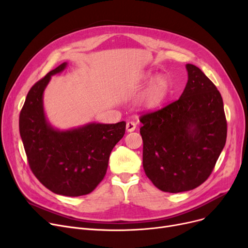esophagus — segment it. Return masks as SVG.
<instances>
[{
  "instance_id": "34e87169",
  "label": "esophagus",
  "mask_w": 248,
  "mask_h": 248,
  "mask_svg": "<svg viewBox=\"0 0 248 248\" xmlns=\"http://www.w3.org/2000/svg\"><path fill=\"white\" fill-rule=\"evenodd\" d=\"M136 127H137V124H136L134 122H128V123L126 124V131H127L128 133L134 132L135 129H136Z\"/></svg>"
}]
</instances>
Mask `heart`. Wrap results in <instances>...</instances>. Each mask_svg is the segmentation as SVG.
I'll use <instances>...</instances> for the list:
<instances>
[{
	"label": "heart",
	"mask_w": 248,
	"mask_h": 248,
	"mask_svg": "<svg viewBox=\"0 0 248 248\" xmlns=\"http://www.w3.org/2000/svg\"><path fill=\"white\" fill-rule=\"evenodd\" d=\"M152 78V73L147 72L142 75V79L149 80ZM169 93V81L163 75H158L150 83L146 93L142 96V104L150 109L158 108L164 102Z\"/></svg>",
	"instance_id": "obj_1"
}]
</instances>
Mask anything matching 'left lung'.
<instances>
[{
    "label": "left lung",
    "mask_w": 248,
    "mask_h": 248,
    "mask_svg": "<svg viewBox=\"0 0 248 248\" xmlns=\"http://www.w3.org/2000/svg\"><path fill=\"white\" fill-rule=\"evenodd\" d=\"M188 82L180 98L142 114V166L152 183L179 193L200 186L213 171L227 136L221 94L200 68L187 64Z\"/></svg>",
    "instance_id": "1"
}]
</instances>
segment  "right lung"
Masks as SVG:
<instances>
[{
    "label": "right lung",
    "instance_id": "add662e5",
    "mask_svg": "<svg viewBox=\"0 0 248 248\" xmlns=\"http://www.w3.org/2000/svg\"><path fill=\"white\" fill-rule=\"evenodd\" d=\"M67 66L64 62L29 90L20 112V135L35 177L50 191L77 197L93 192L106 176L109 155L125 133V122L91 123L58 131L47 122L43 93L51 76Z\"/></svg>",
    "mask_w": 248,
    "mask_h": 248
}]
</instances>
